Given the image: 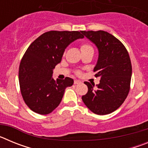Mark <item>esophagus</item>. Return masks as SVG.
Returning a JSON list of instances; mask_svg holds the SVG:
<instances>
[{
  "label": "esophagus",
  "mask_w": 148,
  "mask_h": 148,
  "mask_svg": "<svg viewBox=\"0 0 148 148\" xmlns=\"http://www.w3.org/2000/svg\"><path fill=\"white\" fill-rule=\"evenodd\" d=\"M74 84H82V82L79 80H75L74 81Z\"/></svg>",
  "instance_id": "1"
}]
</instances>
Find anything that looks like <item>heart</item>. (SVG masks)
Here are the masks:
<instances>
[{
    "instance_id": "1",
    "label": "heart",
    "mask_w": 148,
    "mask_h": 148,
    "mask_svg": "<svg viewBox=\"0 0 148 148\" xmlns=\"http://www.w3.org/2000/svg\"><path fill=\"white\" fill-rule=\"evenodd\" d=\"M89 49H93L92 47L90 44H83L81 46V50L82 51H85V50H89Z\"/></svg>"
}]
</instances>
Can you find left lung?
Listing matches in <instances>:
<instances>
[{
  "label": "left lung",
  "mask_w": 148,
  "mask_h": 148,
  "mask_svg": "<svg viewBox=\"0 0 148 148\" xmlns=\"http://www.w3.org/2000/svg\"><path fill=\"white\" fill-rule=\"evenodd\" d=\"M98 48L99 58L93 71L100 77V83L85 82L88 87L82 101L92 113L107 115L123 104L130 91L132 65L125 47L108 32L82 31Z\"/></svg>",
  "instance_id": "left-lung-1"
}]
</instances>
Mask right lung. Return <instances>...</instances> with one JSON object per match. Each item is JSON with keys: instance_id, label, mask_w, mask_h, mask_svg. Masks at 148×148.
Wrapping results in <instances>:
<instances>
[{"instance_id": "add662e5", "label": "right lung", "mask_w": 148, "mask_h": 148, "mask_svg": "<svg viewBox=\"0 0 148 148\" xmlns=\"http://www.w3.org/2000/svg\"><path fill=\"white\" fill-rule=\"evenodd\" d=\"M84 35L78 31H49L30 44L19 66V84L24 102L40 115L52 113L61 103L65 89L73 79L55 80L53 69L61 61L69 44Z\"/></svg>"}]
</instances>
